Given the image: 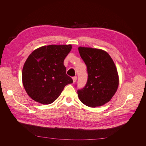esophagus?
<instances>
[{"label":"esophagus","mask_w":146,"mask_h":146,"mask_svg":"<svg viewBox=\"0 0 146 146\" xmlns=\"http://www.w3.org/2000/svg\"><path fill=\"white\" fill-rule=\"evenodd\" d=\"M77 76H75L72 77V80H73V82L75 83L77 81Z\"/></svg>","instance_id":"obj_1"}]
</instances>
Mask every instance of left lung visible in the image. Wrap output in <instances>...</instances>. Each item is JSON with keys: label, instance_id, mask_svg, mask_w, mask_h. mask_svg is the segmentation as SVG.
Segmentation results:
<instances>
[{"label": "left lung", "instance_id": "obj_1", "mask_svg": "<svg viewBox=\"0 0 146 146\" xmlns=\"http://www.w3.org/2000/svg\"><path fill=\"white\" fill-rule=\"evenodd\" d=\"M78 51L88 72L86 85L77 91L78 98L88 107H100L108 102L117 90L116 67L111 56L103 50L79 47Z\"/></svg>", "mask_w": 146, "mask_h": 146}]
</instances>
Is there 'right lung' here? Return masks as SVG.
Instances as JSON below:
<instances>
[{"label":"right lung","instance_id":"obj_1","mask_svg":"<svg viewBox=\"0 0 146 146\" xmlns=\"http://www.w3.org/2000/svg\"><path fill=\"white\" fill-rule=\"evenodd\" d=\"M71 48L70 44L42 46L29 56L22 79L26 92L33 100L44 105L52 104L64 86L73 82L64 66V60Z\"/></svg>","mask_w":146,"mask_h":146}]
</instances>
